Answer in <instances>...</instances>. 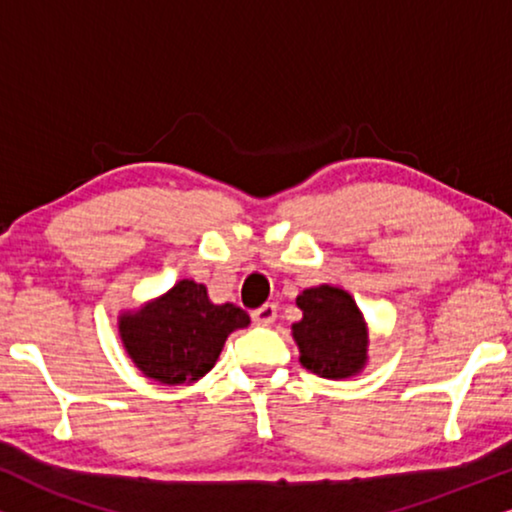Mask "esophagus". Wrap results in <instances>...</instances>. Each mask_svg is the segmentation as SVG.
<instances>
[{"instance_id": "esophagus-1", "label": "esophagus", "mask_w": 512, "mask_h": 512, "mask_svg": "<svg viewBox=\"0 0 512 512\" xmlns=\"http://www.w3.org/2000/svg\"><path fill=\"white\" fill-rule=\"evenodd\" d=\"M251 319H254V324L258 326H272V321L277 319V305H263L258 307V310H254V314H251Z\"/></svg>"}]
</instances>
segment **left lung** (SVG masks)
<instances>
[{"instance_id":"8db88e82","label":"left lung","mask_w":512,"mask_h":512,"mask_svg":"<svg viewBox=\"0 0 512 512\" xmlns=\"http://www.w3.org/2000/svg\"><path fill=\"white\" fill-rule=\"evenodd\" d=\"M303 319L291 324L300 363L326 380H349L368 366V324L352 293L319 284L296 298Z\"/></svg>"}]
</instances>
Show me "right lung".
<instances>
[{"instance_id":"add662e5","label":"right lung","mask_w":512,"mask_h":512,"mask_svg":"<svg viewBox=\"0 0 512 512\" xmlns=\"http://www.w3.org/2000/svg\"><path fill=\"white\" fill-rule=\"evenodd\" d=\"M251 324L233 303L216 305L207 286L179 279L163 296L118 314V335L132 363L160 384H191L219 359L228 335Z\"/></svg>"}]
</instances>
